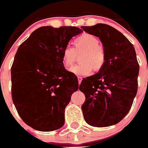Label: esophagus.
<instances>
[{"label": "esophagus", "instance_id": "obj_1", "mask_svg": "<svg viewBox=\"0 0 148 148\" xmlns=\"http://www.w3.org/2000/svg\"><path fill=\"white\" fill-rule=\"evenodd\" d=\"M78 81H79V84H81L82 81V77H78Z\"/></svg>", "mask_w": 148, "mask_h": 148}]
</instances>
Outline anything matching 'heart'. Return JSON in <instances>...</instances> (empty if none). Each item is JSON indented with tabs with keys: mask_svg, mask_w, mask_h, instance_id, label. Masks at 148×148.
Masks as SVG:
<instances>
[{
	"mask_svg": "<svg viewBox=\"0 0 148 148\" xmlns=\"http://www.w3.org/2000/svg\"><path fill=\"white\" fill-rule=\"evenodd\" d=\"M73 45L74 48L66 47L62 52V62L65 68H70L77 60V55H80V63L71 69L73 74L85 76L91 74L92 70L97 72L103 69L106 54L97 37L83 34L74 39Z\"/></svg>",
	"mask_w": 148,
	"mask_h": 148,
	"instance_id": "b5f03b06",
	"label": "heart"
}]
</instances>
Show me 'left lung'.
<instances>
[{"instance_id": "8db88e82", "label": "left lung", "mask_w": 148, "mask_h": 148, "mask_svg": "<svg viewBox=\"0 0 148 148\" xmlns=\"http://www.w3.org/2000/svg\"><path fill=\"white\" fill-rule=\"evenodd\" d=\"M81 28L100 39L106 54L103 69L83 79L79 86L86 98L83 116L90 126L110 127L126 116L137 95L140 67L135 50L122 33L108 24Z\"/></svg>"}]
</instances>
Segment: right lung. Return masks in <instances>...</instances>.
Instances as JSON below:
<instances>
[{
  "label": "right lung",
  "mask_w": 148,
  "mask_h": 148,
  "mask_svg": "<svg viewBox=\"0 0 148 148\" xmlns=\"http://www.w3.org/2000/svg\"><path fill=\"white\" fill-rule=\"evenodd\" d=\"M83 32L77 27L34 30L20 45L11 66V95L21 119L41 132L60 129L78 79L62 62V52L70 40Z\"/></svg>",
  "instance_id": "right-lung-1"
}]
</instances>
